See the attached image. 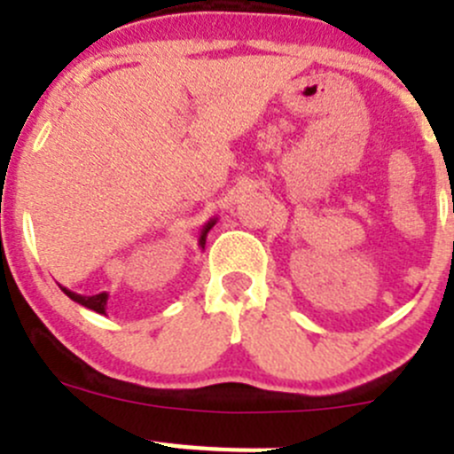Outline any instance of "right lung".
I'll use <instances>...</instances> for the list:
<instances>
[{
  "label": "right lung",
  "instance_id": "right-lung-1",
  "mask_svg": "<svg viewBox=\"0 0 454 454\" xmlns=\"http://www.w3.org/2000/svg\"><path fill=\"white\" fill-rule=\"evenodd\" d=\"M215 223H217V217H213L208 223H204V228H201V235H200V248H204V246H206V237H208L210 228H213ZM59 288L64 290V293L68 294V297L73 299V301L82 303V306L90 308V310L99 312V315H106V303H108V293H99V294H90V297H86V294H77V293H73V290L64 288V286H59Z\"/></svg>",
  "mask_w": 454,
  "mask_h": 454
}]
</instances>
